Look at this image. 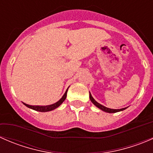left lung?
<instances>
[{"instance_id": "8db88e82", "label": "left lung", "mask_w": 153, "mask_h": 153, "mask_svg": "<svg viewBox=\"0 0 153 153\" xmlns=\"http://www.w3.org/2000/svg\"><path fill=\"white\" fill-rule=\"evenodd\" d=\"M89 98H90V101H92V103L94 104V105L96 106L97 107L99 108V109H101V110L104 111V112H109V113H115V112H120V111H123V110H124L125 109H126V108H122V109H109V108L106 107V106L101 105V104H100L99 103L97 102V101H95L93 98H92V95H91L90 92H89Z\"/></svg>"}]
</instances>
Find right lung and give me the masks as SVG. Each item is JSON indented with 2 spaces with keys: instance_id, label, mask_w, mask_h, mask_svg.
I'll use <instances>...</instances> for the list:
<instances>
[{
  "instance_id": "obj_1",
  "label": "right lung",
  "mask_w": 153,
  "mask_h": 153,
  "mask_svg": "<svg viewBox=\"0 0 153 153\" xmlns=\"http://www.w3.org/2000/svg\"><path fill=\"white\" fill-rule=\"evenodd\" d=\"M67 91H68V89H67V91L65 92L64 95H63L62 98H61V99H60L59 101H58V102L55 103V104H51V105H48V106H32V105H29V104H25V103H24V102H23V104H24L26 106H27V107L30 108V109H34V110H35V111H38V112H49V111H52V110H53V109L58 108V106L61 105V104H62V103L64 102V101H65L66 98H67Z\"/></svg>"
}]
</instances>
